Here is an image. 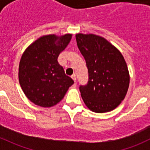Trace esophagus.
Masks as SVG:
<instances>
[{
	"instance_id": "obj_1",
	"label": "esophagus",
	"mask_w": 150,
	"mask_h": 150,
	"mask_svg": "<svg viewBox=\"0 0 150 150\" xmlns=\"http://www.w3.org/2000/svg\"><path fill=\"white\" fill-rule=\"evenodd\" d=\"M71 78H72L73 80H74V82L76 81V75H75V74H74V75H73V76H71Z\"/></svg>"
}]
</instances>
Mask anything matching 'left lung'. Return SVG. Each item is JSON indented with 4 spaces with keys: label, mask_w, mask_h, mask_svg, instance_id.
I'll list each match as a JSON object with an SVG mask.
<instances>
[{
    "label": "left lung",
    "mask_w": 150,
    "mask_h": 150,
    "mask_svg": "<svg viewBox=\"0 0 150 150\" xmlns=\"http://www.w3.org/2000/svg\"><path fill=\"white\" fill-rule=\"evenodd\" d=\"M78 48L86 62L88 84L79 87L90 110L107 112L121 104L130 83L128 66L122 54L105 38L94 34H76Z\"/></svg>",
    "instance_id": "8db88e82"
}]
</instances>
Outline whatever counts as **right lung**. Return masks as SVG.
Segmentation results:
<instances>
[{
  "mask_svg": "<svg viewBox=\"0 0 150 150\" xmlns=\"http://www.w3.org/2000/svg\"><path fill=\"white\" fill-rule=\"evenodd\" d=\"M72 34H46L28 46L21 57L18 81L24 94L36 105L51 107L63 99L74 80L58 62Z\"/></svg>",
  "mask_w": 150,
  "mask_h": 150,
  "instance_id": "obj_1",
  "label": "right lung"
}]
</instances>
